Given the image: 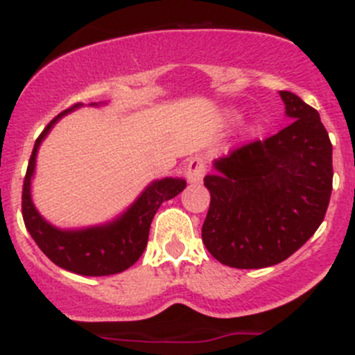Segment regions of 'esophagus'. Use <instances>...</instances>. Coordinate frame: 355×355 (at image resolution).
<instances>
[{
    "label": "esophagus",
    "instance_id": "obj_1",
    "mask_svg": "<svg viewBox=\"0 0 355 355\" xmlns=\"http://www.w3.org/2000/svg\"><path fill=\"white\" fill-rule=\"evenodd\" d=\"M207 171V162L202 155H195L188 160V166H186V178L189 182H200L205 176Z\"/></svg>",
    "mask_w": 355,
    "mask_h": 355
}]
</instances>
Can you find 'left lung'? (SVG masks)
Returning a JSON list of instances; mask_svg holds the SVG:
<instances>
[{"mask_svg":"<svg viewBox=\"0 0 355 355\" xmlns=\"http://www.w3.org/2000/svg\"><path fill=\"white\" fill-rule=\"evenodd\" d=\"M292 124L214 162L205 176L210 207L202 240L214 259L236 269L283 262L315 233L333 188L331 141L318 110L279 91Z\"/></svg>","mask_w":355,"mask_h":355,"instance_id":"obj_1","label":"left lung"}]
</instances>
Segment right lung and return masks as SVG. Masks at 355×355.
<instances>
[{
    "label": "right lung",
    "instance_id": "1",
    "mask_svg": "<svg viewBox=\"0 0 355 355\" xmlns=\"http://www.w3.org/2000/svg\"><path fill=\"white\" fill-rule=\"evenodd\" d=\"M80 105L83 103L72 105L58 114L34 143L22 188L24 223L37 247L58 268L83 276L117 275L131 268L141 257L148 243L150 224H152L153 216L166 200L174 198L186 188V181L176 178L153 181L138 196V200L112 223L86 227V230H58L51 226L48 220L41 217L31 198V178L36 167L37 148L55 122Z\"/></svg>",
    "mask_w": 355,
    "mask_h": 355
}]
</instances>
